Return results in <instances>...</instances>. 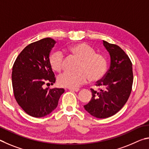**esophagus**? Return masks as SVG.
Instances as JSON below:
<instances>
[{
    "label": "esophagus",
    "mask_w": 149,
    "mask_h": 149,
    "mask_svg": "<svg viewBox=\"0 0 149 149\" xmlns=\"http://www.w3.org/2000/svg\"><path fill=\"white\" fill-rule=\"evenodd\" d=\"M69 91H71V92H79L80 90L79 88H77V89H72V88H69Z\"/></svg>",
    "instance_id": "obj_1"
}]
</instances>
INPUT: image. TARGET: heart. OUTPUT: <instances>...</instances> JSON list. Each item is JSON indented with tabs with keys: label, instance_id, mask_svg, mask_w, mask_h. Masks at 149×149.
Returning <instances> with one entry per match:
<instances>
[{
	"label": "heart",
	"instance_id": "obj_1",
	"mask_svg": "<svg viewBox=\"0 0 149 149\" xmlns=\"http://www.w3.org/2000/svg\"><path fill=\"white\" fill-rule=\"evenodd\" d=\"M69 50L80 62L77 68L78 72H65L59 75L57 79L59 86L77 89L89 79L92 82H97L105 76L107 61L102 54L96 53L92 47L80 42L70 46ZM49 63L54 71H61L64 66L63 54L60 52L52 53L49 57Z\"/></svg>",
	"mask_w": 149,
	"mask_h": 149
}]
</instances>
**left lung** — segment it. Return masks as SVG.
Segmentation results:
<instances>
[{
	"mask_svg": "<svg viewBox=\"0 0 149 149\" xmlns=\"http://www.w3.org/2000/svg\"><path fill=\"white\" fill-rule=\"evenodd\" d=\"M103 42L110 54V67L96 84L102 88L98 92L91 89L92 100L84 106L88 113L98 118L113 116L123 107L131 93L134 80L132 63L126 52L116 44Z\"/></svg>",
	"mask_w": 149,
	"mask_h": 149,
	"instance_id": "left-lung-1",
	"label": "left lung"
}]
</instances>
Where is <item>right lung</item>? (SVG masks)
<instances>
[{"label": "right lung", "mask_w": 149, "mask_h": 149, "mask_svg": "<svg viewBox=\"0 0 149 149\" xmlns=\"http://www.w3.org/2000/svg\"><path fill=\"white\" fill-rule=\"evenodd\" d=\"M56 41L45 38L29 44L18 55L13 65L12 82L15 100L26 113L40 118L58 105L63 88H44L54 84L56 77L49 57Z\"/></svg>", "instance_id": "obj_1"}]
</instances>
